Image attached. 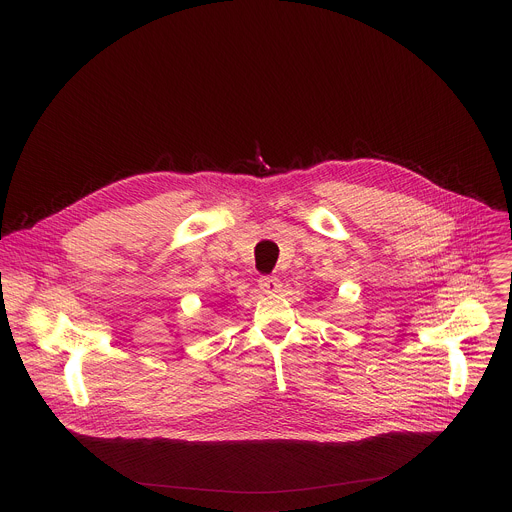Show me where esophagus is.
<instances>
[{"label":"esophagus","instance_id":"obj_1","mask_svg":"<svg viewBox=\"0 0 512 512\" xmlns=\"http://www.w3.org/2000/svg\"><path fill=\"white\" fill-rule=\"evenodd\" d=\"M259 287L263 293H279L281 291V281L277 277H261Z\"/></svg>","mask_w":512,"mask_h":512}]
</instances>
